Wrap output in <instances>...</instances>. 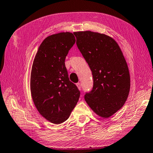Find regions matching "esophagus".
<instances>
[{
	"label": "esophagus",
	"mask_w": 153,
	"mask_h": 153,
	"mask_svg": "<svg viewBox=\"0 0 153 153\" xmlns=\"http://www.w3.org/2000/svg\"><path fill=\"white\" fill-rule=\"evenodd\" d=\"M76 86H77V88H78L79 90H81V88H82L81 83H77Z\"/></svg>",
	"instance_id": "1"
}]
</instances>
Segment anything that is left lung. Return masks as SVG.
Segmentation results:
<instances>
[{
	"mask_svg": "<svg viewBox=\"0 0 153 153\" xmlns=\"http://www.w3.org/2000/svg\"><path fill=\"white\" fill-rule=\"evenodd\" d=\"M74 34L94 81L85 100L98 116L109 117L125 104L130 89V76L122 51L113 38L103 33L84 31Z\"/></svg>",
	"mask_w": 153,
	"mask_h": 153,
	"instance_id": "8db88e82",
	"label": "left lung"
}]
</instances>
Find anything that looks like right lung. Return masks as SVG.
Here are the masks:
<instances>
[{"label": "right lung", "instance_id": "obj_1", "mask_svg": "<svg viewBox=\"0 0 153 153\" xmlns=\"http://www.w3.org/2000/svg\"><path fill=\"white\" fill-rule=\"evenodd\" d=\"M75 42L71 32L49 36L41 43L33 61L30 76L33 102L40 115L55 124L69 118L79 98L80 92L69 81L65 65Z\"/></svg>", "mask_w": 153, "mask_h": 153}]
</instances>
